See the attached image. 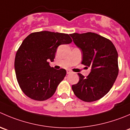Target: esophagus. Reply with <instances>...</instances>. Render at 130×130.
Returning a JSON list of instances; mask_svg holds the SVG:
<instances>
[{
    "label": "esophagus",
    "instance_id": "obj_1",
    "mask_svg": "<svg viewBox=\"0 0 130 130\" xmlns=\"http://www.w3.org/2000/svg\"><path fill=\"white\" fill-rule=\"evenodd\" d=\"M67 74H72V72L70 70H67Z\"/></svg>",
    "mask_w": 130,
    "mask_h": 130
}]
</instances>
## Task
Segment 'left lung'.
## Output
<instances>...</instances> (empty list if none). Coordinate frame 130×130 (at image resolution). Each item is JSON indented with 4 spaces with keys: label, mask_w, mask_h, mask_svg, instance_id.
I'll return each instance as SVG.
<instances>
[{
    "label": "left lung",
    "mask_w": 130,
    "mask_h": 130,
    "mask_svg": "<svg viewBox=\"0 0 130 130\" xmlns=\"http://www.w3.org/2000/svg\"><path fill=\"white\" fill-rule=\"evenodd\" d=\"M83 53L82 64L91 68L85 77L78 74L79 80L72 86L74 94L84 102H91L104 97L112 87L118 72V54L108 39L92 32L70 34Z\"/></svg>",
    "instance_id": "8db88e82"
}]
</instances>
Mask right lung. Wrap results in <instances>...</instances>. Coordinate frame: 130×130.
Returning <instances> with one entry per match:
<instances>
[{
	"instance_id": "obj_1",
	"label": "right lung",
	"mask_w": 130,
	"mask_h": 130,
	"mask_svg": "<svg viewBox=\"0 0 130 130\" xmlns=\"http://www.w3.org/2000/svg\"><path fill=\"white\" fill-rule=\"evenodd\" d=\"M69 34L41 31L30 34L19 47L14 60L18 83L30 99L44 101L56 91L67 74L65 69L51 67L56 49L60 45L72 42Z\"/></svg>"
}]
</instances>
